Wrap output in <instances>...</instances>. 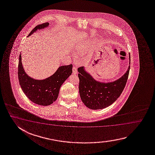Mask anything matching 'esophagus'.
<instances>
[{"label": "esophagus", "instance_id": "obj_1", "mask_svg": "<svg viewBox=\"0 0 155 155\" xmlns=\"http://www.w3.org/2000/svg\"><path fill=\"white\" fill-rule=\"evenodd\" d=\"M77 69H76V68L75 67H73V74H77Z\"/></svg>", "mask_w": 155, "mask_h": 155}]
</instances>
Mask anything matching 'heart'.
Masks as SVG:
<instances>
[{"label": "heart", "instance_id": "1", "mask_svg": "<svg viewBox=\"0 0 155 155\" xmlns=\"http://www.w3.org/2000/svg\"><path fill=\"white\" fill-rule=\"evenodd\" d=\"M85 49L83 45H78L74 46V54L77 56H81L85 54Z\"/></svg>", "mask_w": 155, "mask_h": 155}]
</instances>
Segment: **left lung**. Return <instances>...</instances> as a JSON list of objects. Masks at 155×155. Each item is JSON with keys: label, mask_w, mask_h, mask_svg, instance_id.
<instances>
[{"label": "left lung", "mask_w": 155, "mask_h": 155, "mask_svg": "<svg viewBox=\"0 0 155 155\" xmlns=\"http://www.w3.org/2000/svg\"><path fill=\"white\" fill-rule=\"evenodd\" d=\"M120 78L111 82H102L93 78L82 66L78 69L79 74V94L82 102L91 110L102 109L111 105L119 98L125 88L130 68Z\"/></svg>", "instance_id": "obj_1"}]
</instances>
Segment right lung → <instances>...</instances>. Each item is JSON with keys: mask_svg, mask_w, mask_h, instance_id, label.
<instances>
[{"mask_svg": "<svg viewBox=\"0 0 155 155\" xmlns=\"http://www.w3.org/2000/svg\"><path fill=\"white\" fill-rule=\"evenodd\" d=\"M49 23L36 26L28 36L38 30L49 26ZM21 54L19 58L18 79L21 88L27 97L32 102L41 106H48L56 101L60 88L73 73V65L61 66L51 76L43 80L33 79L25 71L21 61Z\"/></svg>", "mask_w": 155, "mask_h": 155, "instance_id": "add662e5", "label": "right lung"}]
</instances>
